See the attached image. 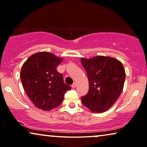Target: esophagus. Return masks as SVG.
<instances>
[{
	"mask_svg": "<svg viewBox=\"0 0 147 147\" xmlns=\"http://www.w3.org/2000/svg\"><path fill=\"white\" fill-rule=\"evenodd\" d=\"M76 86H77V84H76V82H74V83L71 85V87L73 88H75L76 87Z\"/></svg>",
	"mask_w": 147,
	"mask_h": 147,
	"instance_id": "obj_1",
	"label": "esophagus"
}]
</instances>
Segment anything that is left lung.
I'll return each instance as SVG.
<instances>
[{"label":"left lung","mask_w":147,"mask_h":147,"mask_svg":"<svg viewBox=\"0 0 147 147\" xmlns=\"http://www.w3.org/2000/svg\"><path fill=\"white\" fill-rule=\"evenodd\" d=\"M89 80V91L82 103L93 112H104L116 102L123 90L126 74L122 63L113 57L82 58Z\"/></svg>","instance_id":"obj_1"}]
</instances>
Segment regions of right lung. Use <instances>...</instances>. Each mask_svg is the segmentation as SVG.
Masks as SVG:
<instances>
[{"mask_svg":"<svg viewBox=\"0 0 147 147\" xmlns=\"http://www.w3.org/2000/svg\"><path fill=\"white\" fill-rule=\"evenodd\" d=\"M61 58L43 51L33 54L22 66L21 80L30 100L36 107L49 111L59 106L71 87L57 71Z\"/></svg>","mask_w":147,"mask_h":147,"instance_id":"add662e5","label":"right lung"}]
</instances>
